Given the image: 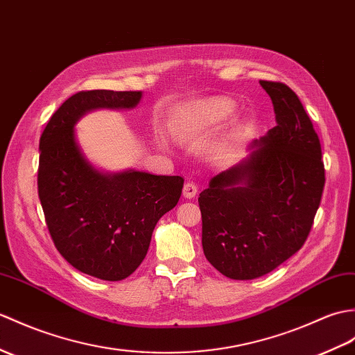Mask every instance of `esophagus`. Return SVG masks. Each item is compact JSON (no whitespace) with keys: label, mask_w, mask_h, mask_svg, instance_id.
Returning a JSON list of instances; mask_svg holds the SVG:
<instances>
[{"label":"esophagus","mask_w":355,"mask_h":355,"mask_svg":"<svg viewBox=\"0 0 355 355\" xmlns=\"http://www.w3.org/2000/svg\"><path fill=\"white\" fill-rule=\"evenodd\" d=\"M196 192H198V187L193 183H191V181L184 184V187H183V196L187 198V200H192V198H195Z\"/></svg>","instance_id":"obj_1"}]
</instances>
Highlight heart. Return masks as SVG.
Returning <instances> with one entry per match:
<instances>
[{"instance_id": "b5f03b06", "label": "heart", "mask_w": 355, "mask_h": 355, "mask_svg": "<svg viewBox=\"0 0 355 355\" xmlns=\"http://www.w3.org/2000/svg\"><path fill=\"white\" fill-rule=\"evenodd\" d=\"M236 104L228 98H207L184 105L178 113L177 128L180 135H202L219 128L233 118Z\"/></svg>"}]
</instances>
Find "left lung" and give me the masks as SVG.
<instances>
[{
  "mask_svg": "<svg viewBox=\"0 0 355 355\" xmlns=\"http://www.w3.org/2000/svg\"><path fill=\"white\" fill-rule=\"evenodd\" d=\"M260 86L277 125L198 198L205 259L233 279L266 275L301 250L325 184L319 137L300 98L283 83Z\"/></svg>",
  "mask_w": 355,
  "mask_h": 355,
  "instance_id": "1",
  "label": "left lung"
}]
</instances>
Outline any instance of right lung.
I'll return each instance as SVG.
<instances>
[{
	"instance_id": "right-lung-1",
	"label": "right lung",
	"mask_w": 355,
	"mask_h": 355,
	"mask_svg": "<svg viewBox=\"0 0 355 355\" xmlns=\"http://www.w3.org/2000/svg\"><path fill=\"white\" fill-rule=\"evenodd\" d=\"M142 92L87 90L68 98L39 142V200L57 251L90 277L121 282L144 261L159 219L177 205L184 180L145 171L107 172L78 144L89 112L130 110Z\"/></svg>"
}]
</instances>
